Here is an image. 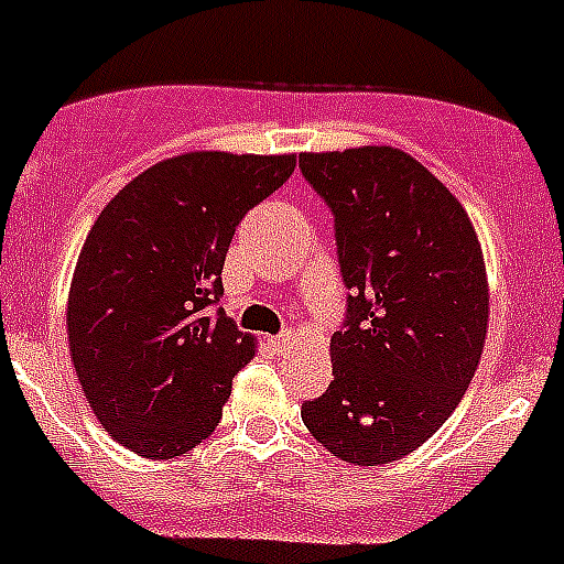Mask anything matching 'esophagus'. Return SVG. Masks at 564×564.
<instances>
[{"label":"esophagus","mask_w":564,"mask_h":564,"mask_svg":"<svg viewBox=\"0 0 564 564\" xmlns=\"http://www.w3.org/2000/svg\"><path fill=\"white\" fill-rule=\"evenodd\" d=\"M295 338H297L295 329H283V333H281V335H274V338L269 340V344H272L274 349H290L292 344H295Z\"/></svg>","instance_id":"obj_1"}]
</instances>
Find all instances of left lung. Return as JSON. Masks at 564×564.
<instances>
[{
  "instance_id": "1",
  "label": "left lung",
  "mask_w": 564,
  "mask_h": 564,
  "mask_svg": "<svg viewBox=\"0 0 564 564\" xmlns=\"http://www.w3.org/2000/svg\"><path fill=\"white\" fill-rule=\"evenodd\" d=\"M335 217L347 315L333 381L301 419L326 451L372 467L427 442L458 406L487 335L485 258L442 180L390 145L301 154Z\"/></svg>"
}]
</instances>
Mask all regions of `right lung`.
Returning a JSON list of instances; mask_svg holds the SVG:
<instances>
[{"label":"right lung","instance_id":"right-lung-1","mask_svg":"<svg viewBox=\"0 0 564 564\" xmlns=\"http://www.w3.org/2000/svg\"><path fill=\"white\" fill-rule=\"evenodd\" d=\"M292 172L295 154L192 151L131 180L91 226L70 281L68 347L122 447L174 458L220 424L254 338L208 310L238 224Z\"/></svg>","mask_w":564,"mask_h":564}]
</instances>
